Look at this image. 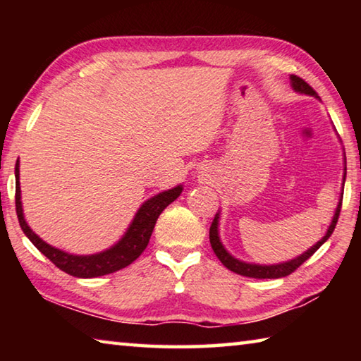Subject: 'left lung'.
Returning <instances> with one entry per match:
<instances>
[{"label": "left lung", "mask_w": 361, "mask_h": 361, "mask_svg": "<svg viewBox=\"0 0 361 361\" xmlns=\"http://www.w3.org/2000/svg\"><path fill=\"white\" fill-rule=\"evenodd\" d=\"M290 81H291V87L296 90L299 94H305V95H312L317 97L315 90L310 87V85L301 79L299 76L291 75L290 76ZM345 172L347 169L344 167V181H345ZM341 205H342V199H339V204H338V209L334 212V216H333V221L329 224V228L326 231V234L322 237V239L315 243V245L310 247L307 252H304L302 255L296 256L295 259L291 261H285V262H280V264H271V266H266V264H252V262H245V261H240L234 258V256L229 255L226 252V248L223 247L221 240H219V234H218V221H219V213L215 215V219H213V223L210 226V243H212V248L215 255L218 256V259L223 262V266H226L229 269V271L239 274V276L243 277H252V279H280V277H286L290 276L291 272H295L296 269L302 264L304 261H307L310 256H312L317 250H319L323 243H325L329 235L333 234V231L336 228V223H338V218H339V213H341Z\"/></svg>", "instance_id": "8db88e82"}]
</instances>
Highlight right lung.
I'll use <instances>...</instances> for the list:
<instances>
[{"instance_id": "right-lung-1", "label": "right lung", "mask_w": 361, "mask_h": 361, "mask_svg": "<svg viewBox=\"0 0 361 361\" xmlns=\"http://www.w3.org/2000/svg\"><path fill=\"white\" fill-rule=\"evenodd\" d=\"M181 191L183 186L178 185L176 188L159 192L154 197L146 200V202L138 209L135 218H133V221L130 223L126 234L122 235V239L111 248L95 255H70L63 252V250L49 245V243H46L41 237L36 235L35 232L30 229L25 218H23L22 210L19 161L16 164V212L23 234H25L28 239L32 240L33 245L38 248L46 258L51 259L60 271L79 279L106 276V274H113L116 271H119V269H124L126 266L132 264V262L143 253V250L148 247V242L151 239L152 229H154V224L159 215H161L167 205L172 204L173 200L178 197Z\"/></svg>"}]
</instances>
